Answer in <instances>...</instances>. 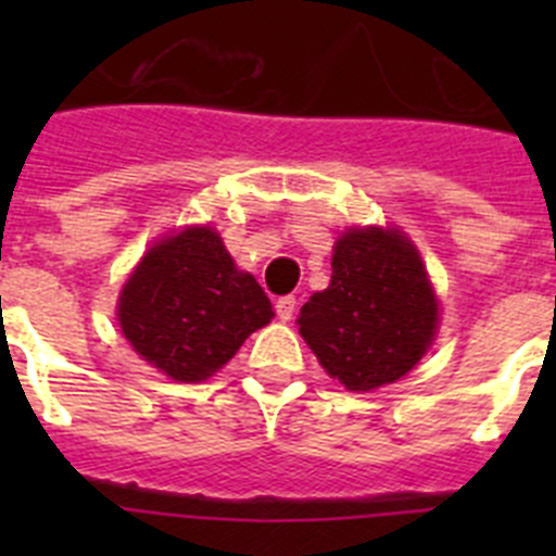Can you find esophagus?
Segmentation results:
<instances>
[{
	"label": "esophagus",
	"instance_id": "1",
	"mask_svg": "<svg viewBox=\"0 0 556 556\" xmlns=\"http://www.w3.org/2000/svg\"><path fill=\"white\" fill-rule=\"evenodd\" d=\"M294 306H298V301H294V294H283V298H278V301H275V312H278V317H281L283 323L292 320Z\"/></svg>",
	"mask_w": 556,
	"mask_h": 556
}]
</instances>
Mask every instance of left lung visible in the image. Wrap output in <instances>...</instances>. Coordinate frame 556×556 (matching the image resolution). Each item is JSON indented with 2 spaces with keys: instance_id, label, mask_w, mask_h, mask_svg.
Instances as JSON below:
<instances>
[{
  "instance_id": "8db88e82",
  "label": "left lung",
  "mask_w": 556,
  "mask_h": 556,
  "mask_svg": "<svg viewBox=\"0 0 556 556\" xmlns=\"http://www.w3.org/2000/svg\"><path fill=\"white\" fill-rule=\"evenodd\" d=\"M298 326L328 376L351 392H372L426 356L440 303L406 233L348 228L333 244L331 283L308 298Z\"/></svg>"
}]
</instances>
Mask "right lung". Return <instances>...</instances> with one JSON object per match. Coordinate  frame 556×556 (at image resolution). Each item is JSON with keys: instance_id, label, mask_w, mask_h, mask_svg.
Here are the masks:
<instances>
[{"instance_id": "obj_1", "label": "right lung", "mask_w": 556, "mask_h": 556, "mask_svg": "<svg viewBox=\"0 0 556 556\" xmlns=\"http://www.w3.org/2000/svg\"><path fill=\"white\" fill-rule=\"evenodd\" d=\"M273 317L264 289L236 267L208 225H189L152 244L116 306L132 351L184 384L214 376Z\"/></svg>"}]
</instances>
